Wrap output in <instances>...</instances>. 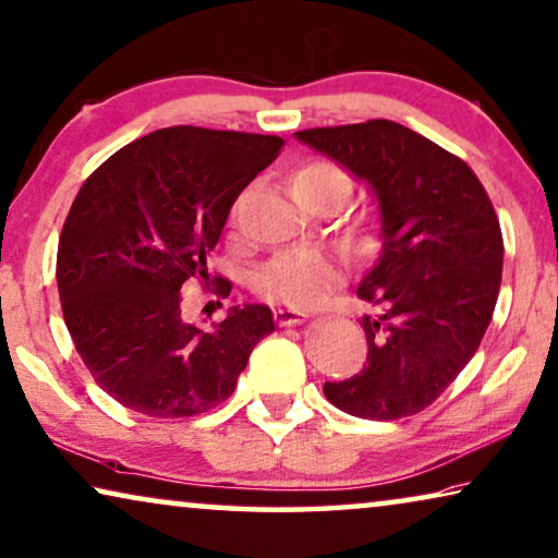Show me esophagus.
I'll return each mask as SVG.
<instances>
[{
  "instance_id": "esophagus-1",
  "label": "esophagus",
  "mask_w": 558,
  "mask_h": 558,
  "mask_svg": "<svg viewBox=\"0 0 558 558\" xmlns=\"http://www.w3.org/2000/svg\"><path fill=\"white\" fill-rule=\"evenodd\" d=\"M276 323L280 328H290V326H301V323L307 318V313L303 311H290V307H278L276 313Z\"/></svg>"
}]
</instances>
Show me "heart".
I'll list each match as a JSON object with an SVG mask.
<instances>
[{
    "mask_svg": "<svg viewBox=\"0 0 558 558\" xmlns=\"http://www.w3.org/2000/svg\"><path fill=\"white\" fill-rule=\"evenodd\" d=\"M293 195L311 210H330L351 193L353 180L338 162L311 160L290 178ZM338 280V265L323 251L278 253L257 270L255 290L272 303L290 307L315 305Z\"/></svg>",
    "mask_w": 558,
    "mask_h": 558,
    "instance_id": "b5f03b06",
    "label": "heart"
}]
</instances>
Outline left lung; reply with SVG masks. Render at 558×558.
Instances as JSON below:
<instances>
[{
    "mask_svg": "<svg viewBox=\"0 0 558 558\" xmlns=\"http://www.w3.org/2000/svg\"><path fill=\"white\" fill-rule=\"evenodd\" d=\"M371 187L380 255L365 272L363 371L326 384L336 409L396 421L426 409L478 351L504 270V238L481 180L461 157L390 120L295 132Z\"/></svg>",
    "mask_w": 558,
    "mask_h": 558,
    "instance_id": "8db88e82",
    "label": "left lung"
}]
</instances>
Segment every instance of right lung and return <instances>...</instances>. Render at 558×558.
I'll return each instance as SVG.
<instances>
[{
    "label": "right lung",
    "mask_w": 558,
    "mask_h": 558,
    "mask_svg": "<svg viewBox=\"0 0 558 558\" xmlns=\"http://www.w3.org/2000/svg\"><path fill=\"white\" fill-rule=\"evenodd\" d=\"M276 135L155 130L89 174L57 247V288L74 348L97 386L153 418H185L232 396L253 348L276 330L268 305L230 307L213 328L182 313L207 282L228 213L282 149ZM215 278L213 293L230 295Z\"/></svg>",
    "instance_id": "obj_1"
}]
</instances>
